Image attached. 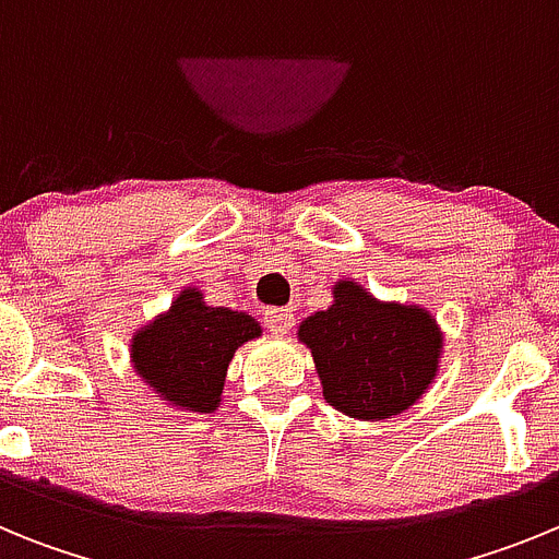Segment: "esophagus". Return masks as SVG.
I'll return each mask as SVG.
<instances>
[{"label":"esophagus","mask_w":559,"mask_h":559,"mask_svg":"<svg viewBox=\"0 0 559 559\" xmlns=\"http://www.w3.org/2000/svg\"><path fill=\"white\" fill-rule=\"evenodd\" d=\"M263 322H265V328L271 330V333L285 335V333H290V328H294V310L269 308V310H265V316H263Z\"/></svg>","instance_id":"obj_1"}]
</instances>
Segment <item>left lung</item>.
I'll return each mask as SVG.
<instances>
[{
  "label": "left lung",
  "mask_w": 559,
  "mask_h": 559,
  "mask_svg": "<svg viewBox=\"0 0 559 559\" xmlns=\"http://www.w3.org/2000/svg\"><path fill=\"white\" fill-rule=\"evenodd\" d=\"M324 400L355 419H389L431 386L442 355V330L419 305L380 302L364 285L341 280L333 305L299 324Z\"/></svg>",
  "instance_id": "8db88e82"
}]
</instances>
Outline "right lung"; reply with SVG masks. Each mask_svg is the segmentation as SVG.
Wrapping results in <instances>:
<instances>
[{"label":"right lung","instance_id":"1","mask_svg":"<svg viewBox=\"0 0 559 559\" xmlns=\"http://www.w3.org/2000/svg\"><path fill=\"white\" fill-rule=\"evenodd\" d=\"M260 333L254 316L212 308L199 288H185L167 313L133 333L131 360L136 374L170 406L212 414L235 349Z\"/></svg>","mask_w":559,"mask_h":559}]
</instances>
